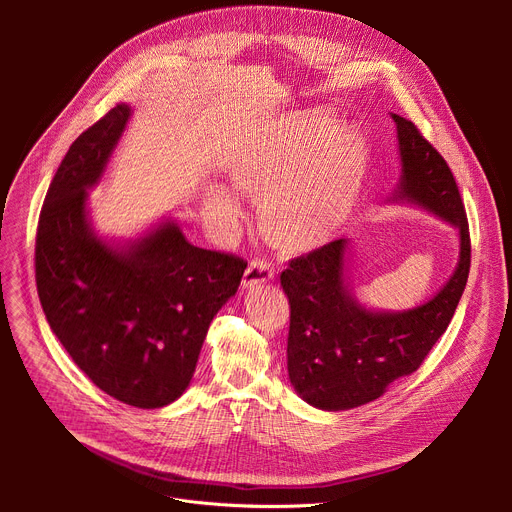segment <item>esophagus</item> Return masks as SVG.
I'll return each instance as SVG.
<instances>
[{
    "instance_id": "34e87169",
    "label": "esophagus",
    "mask_w": 512,
    "mask_h": 512,
    "mask_svg": "<svg viewBox=\"0 0 512 512\" xmlns=\"http://www.w3.org/2000/svg\"><path fill=\"white\" fill-rule=\"evenodd\" d=\"M275 271L271 267L269 261L265 259H255L249 263V267L245 269V275H243V287H251V285H257V283H265L269 279H273Z\"/></svg>"
}]
</instances>
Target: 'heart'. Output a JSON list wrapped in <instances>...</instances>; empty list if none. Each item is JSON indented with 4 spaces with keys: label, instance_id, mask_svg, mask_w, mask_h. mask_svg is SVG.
<instances>
[{
    "label": "heart",
    "instance_id": "1",
    "mask_svg": "<svg viewBox=\"0 0 512 512\" xmlns=\"http://www.w3.org/2000/svg\"><path fill=\"white\" fill-rule=\"evenodd\" d=\"M334 129L326 117L296 115L253 143L231 170L233 184L261 202V229L281 251L324 245L358 198L367 152L354 133ZM212 206L227 221L241 214L225 188L214 190Z\"/></svg>",
    "mask_w": 512,
    "mask_h": 512
}]
</instances>
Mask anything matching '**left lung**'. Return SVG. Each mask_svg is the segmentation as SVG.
<instances>
[{
	"mask_svg": "<svg viewBox=\"0 0 512 512\" xmlns=\"http://www.w3.org/2000/svg\"><path fill=\"white\" fill-rule=\"evenodd\" d=\"M391 117L401 158L393 200L417 204L454 225L460 259L429 302L403 312H375L356 302L346 277V239L289 261L281 271L291 310L287 373L298 395L324 411L375 401L393 381L415 373L446 332L470 273L468 218L450 166L413 121Z\"/></svg>",
	"mask_w": 512,
	"mask_h": 512,
	"instance_id": "obj_1",
	"label": "left lung"
}]
</instances>
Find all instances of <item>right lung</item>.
<instances>
[{
	"label": "right lung",
	"instance_id": "obj_1",
	"mask_svg": "<svg viewBox=\"0 0 512 512\" xmlns=\"http://www.w3.org/2000/svg\"><path fill=\"white\" fill-rule=\"evenodd\" d=\"M129 117L131 107L119 103L60 162L40 210L36 285L77 367L117 401L158 409L190 385L208 326L237 294L247 263L194 247L170 218L123 245L93 231L87 190L99 184Z\"/></svg>",
	"mask_w": 512,
	"mask_h": 512
}]
</instances>
